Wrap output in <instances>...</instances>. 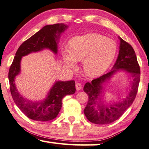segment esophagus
Masks as SVG:
<instances>
[{"label":"esophagus","instance_id":"esophagus-1","mask_svg":"<svg viewBox=\"0 0 149 149\" xmlns=\"http://www.w3.org/2000/svg\"><path fill=\"white\" fill-rule=\"evenodd\" d=\"M75 88H76V90L78 91L82 88V86L79 83H76V84H75Z\"/></svg>","mask_w":149,"mask_h":149}]
</instances>
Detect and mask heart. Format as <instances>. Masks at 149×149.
I'll return each instance as SVG.
<instances>
[{
	"mask_svg": "<svg viewBox=\"0 0 149 149\" xmlns=\"http://www.w3.org/2000/svg\"><path fill=\"white\" fill-rule=\"evenodd\" d=\"M115 41L101 34L89 33L77 36L70 40L69 49H62L64 64L76 68L77 62L82 61V69L86 76L95 78L106 71L117 53Z\"/></svg>",
	"mask_w": 149,
	"mask_h": 149,
	"instance_id": "1",
	"label": "heart"
}]
</instances>
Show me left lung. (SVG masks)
Segmentation results:
<instances>
[{
	"label": "left lung",
	"instance_id": "left-lung-1",
	"mask_svg": "<svg viewBox=\"0 0 149 149\" xmlns=\"http://www.w3.org/2000/svg\"><path fill=\"white\" fill-rule=\"evenodd\" d=\"M119 52L117 61L111 71L97 79L87 82L83 91L88 94V100L84 109L87 119L94 124H107L119 118L136 98L140 81V68L135 51L128 43L118 36ZM119 71H124L131 79V88L125 98L110 103L103 100L107 84Z\"/></svg>",
	"mask_w": 149,
	"mask_h": 149
}]
</instances>
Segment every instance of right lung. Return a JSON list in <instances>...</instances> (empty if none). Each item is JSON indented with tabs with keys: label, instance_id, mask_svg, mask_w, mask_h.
I'll return each mask as SVG.
<instances>
[{
	"label": "right lung",
	"instance_id": "obj_1",
	"mask_svg": "<svg viewBox=\"0 0 149 149\" xmlns=\"http://www.w3.org/2000/svg\"><path fill=\"white\" fill-rule=\"evenodd\" d=\"M68 28L64 23L44 26L38 32L24 42L18 48L10 68L8 79L11 94L16 105L28 118L37 121H49L57 117L62 107V100L66 95L75 93L74 80L56 81L45 98L41 100H31L21 95L15 85V78L21 73L23 56L32 53L49 49L57 55L58 44L62 33Z\"/></svg>",
	"mask_w": 149,
	"mask_h": 149
}]
</instances>
